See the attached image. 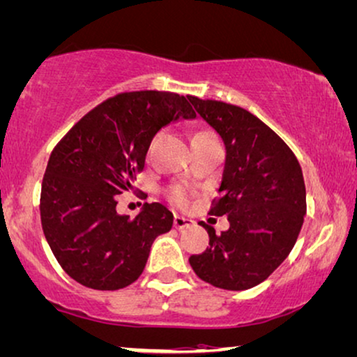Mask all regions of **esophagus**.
<instances>
[{"mask_svg":"<svg viewBox=\"0 0 357 357\" xmlns=\"http://www.w3.org/2000/svg\"><path fill=\"white\" fill-rule=\"evenodd\" d=\"M195 225V222H193L192 218H187V217H182V215H175L174 218V227L177 228V230H185V228H190Z\"/></svg>","mask_w":357,"mask_h":357,"instance_id":"1","label":"esophagus"}]
</instances>
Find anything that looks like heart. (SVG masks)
<instances>
[{
  "mask_svg": "<svg viewBox=\"0 0 357 357\" xmlns=\"http://www.w3.org/2000/svg\"><path fill=\"white\" fill-rule=\"evenodd\" d=\"M199 134H210V132H199ZM169 197L175 205L182 206V208H183V206H187L188 202H190V190H188V188H185V187L177 185V187L170 188Z\"/></svg>",
  "mask_w": 357,
  "mask_h": 357,
  "instance_id": "b5f03b06",
  "label": "heart"
}]
</instances>
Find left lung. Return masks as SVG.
I'll use <instances>...</instances> for the list:
<instances>
[{"label":"left lung","instance_id":"obj_1","mask_svg":"<svg viewBox=\"0 0 357 357\" xmlns=\"http://www.w3.org/2000/svg\"><path fill=\"white\" fill-rule=\"evenodd\" d=\"M199 116L225 144L220 197L210 213L230 228L208 231L210 248L188 258L197 276L230 291L253 288L284 261L306 215L301 165L291 149L265 122L238 105L190 96Z\"/></svg>","mask_w":357,"mask_h":357}]
</instances>
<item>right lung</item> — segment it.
<instances>
[{
  "instance_id": "add662e5",
  "label": "right lung",
  "mask_w": 357,
  "mask_h": 357,
  "mask_svg": "<svg viewBox=\"0 0 357 357\" xmlns=\"http://www.w3.org/2000/svg\"><path fill=\"white\" fill-rule=\"evenodd\" d=\"M175 92L117 94L87 112L52 151L41 187L43 231L63 270L92 289L114 291L142 275L153 240L174 215L145 204L135 218L117 213V195L134 190L153 135L195 119Z\"/></svg>"
}]
</instances>
